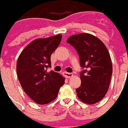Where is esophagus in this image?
Returning <instances> with one entry per match:
<instances>
[{
	"label": "esophagus",
	"instance_id": "1",
	"mask_svg": "<svg viewBox=\"0 0 128 128\" xmlns=\"http://www.w3.org/2000/svg\"><path fill=\"white\" fill-rule=\"evenodd\" d=\"M63 76L66 78H70L73 76V74L72 73H68V72H63Z\"/></svg>",
	"mask_w": 128,
	"mask_h": 128
}]
</instances>
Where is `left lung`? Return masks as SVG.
I'll return each instance as SVG.
<instances>
[{
	"label": "left lung",
	"mask_w": 128,
	"mask_h": 128,
	"mask_svg": "<svg viewBox=\"0 0 128 128\" xmlns=\"http://www.w3.org/2000/svg\"><path fill=\"white\" fill-rule=\"evenodd\" d=\"M67 42L74 47L82 68L81 85L76 89L81 101L92 104L101 100L108 89L113 72L108 50L94 36L82 33L70 36Z\"/></svg>",
	"instance_id": "obj_1"
}]
</instances>
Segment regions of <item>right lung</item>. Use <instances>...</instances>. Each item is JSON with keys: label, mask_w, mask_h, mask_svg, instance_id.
Returning a JSON list of instances; mask_svg holds the SVG:
<instances>
[{"label": "right lung", "mask_w": 128, "mask_h": 128, "mask_svg": "<svg viewBox=\"0 0 128 128\" xmlns=\"http://www.w3.org/2000/svg\"><path fill=\"white\" fill-rule=\"evenodd\" d=\"M60 34L33 40L24 48L17 62V74L25 92L39 104L49 103L55 99L65 78L53 71L50 56L61 41Z\"/></svg>", "instance_id": "1"}]
</instances>
